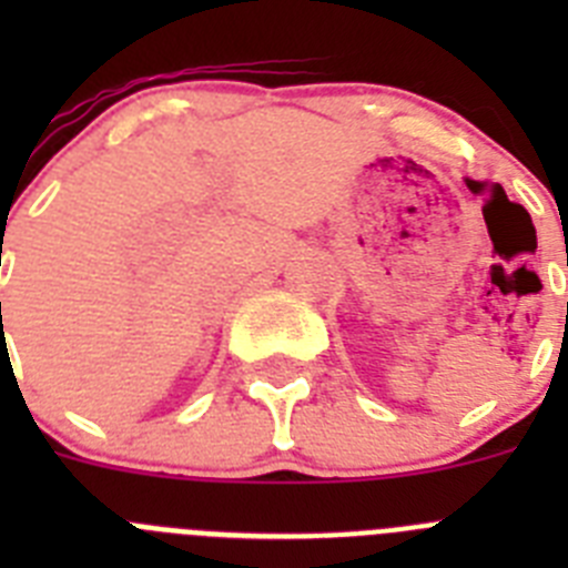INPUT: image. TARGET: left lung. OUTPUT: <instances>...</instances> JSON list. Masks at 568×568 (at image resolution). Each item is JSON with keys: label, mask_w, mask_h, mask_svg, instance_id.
Here are the masks:
<instances>
[{"label": "left lung", "mask_w": 568, "mask_h": 568, "mask_svg": "<svg viewBox=\"0 0 568 568\" xmlns=\"http://www.w3.org/2000/svg\"><path fill=\"white\" fill-rule=\"evenodd\" d=\"M566 313H568V304H566Z\"/></svg>", "instance_id": "8db88e82"}]
</instances>
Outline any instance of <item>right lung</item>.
<instances>
[{
  "label": "right lung",
  "instance_id": "obj_1",
  "mask_svg": "<svg viewBox=\"0 0 568 568\" xmlns=\"http://www.w3.org/2000/svg\"><path fill=\"white\" fill-rule=\"evenodd\" d=\"M0 307H2V301H0Z\"/></svg>",
  "mask_w": 568,
  "mask_h": 568
}]
</instances>
